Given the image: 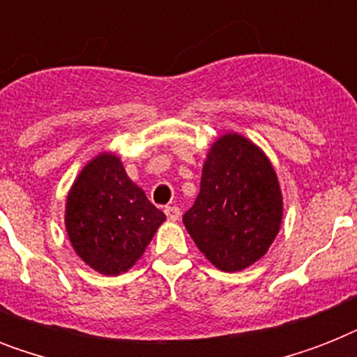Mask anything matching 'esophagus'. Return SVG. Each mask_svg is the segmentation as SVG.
Here are the masks:
<instances>
[{
  "instance_id": "34e87169",
  "label": "esophagus",
  "mask_w": 357,
  "mask_h": 357,
  "mask_svg": "<svg viewBox=\"0 0 357 357\" xmlns=\"http://www.w3.org/2000/svg\"><path fill=\"white\" fill-rule=\"evenodd\" d=\"M165 213H167L168 220H178L179 215H181V211H179L178 206H167L165 207Z\"/></svg>"
}]
</instances>
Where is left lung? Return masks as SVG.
Returning <instances> with one entry per match:
<instances>
[{"instance_id":"8db88e82","label":"left lung","mask_w":357,"mask_h":357,"mask_svg":"<svg viewBox=\"0 0 357 357\" xmlns=\"http://www.w3.org/2000/svg\"><path fill=\"white\" fill-rule=\"evenodd\" d=\"M282 211V192L268 159L250 140L229 133L209 150L200 195L183 224L213 265L235 272L266 254Z\"/></svg>"}]
</instances>
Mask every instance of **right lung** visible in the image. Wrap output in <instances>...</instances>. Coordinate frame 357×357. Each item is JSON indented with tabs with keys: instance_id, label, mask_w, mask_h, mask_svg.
<instances>
[{
	"instance_id": "1",
	"label": "right lung",
	"mask_w": 357,
	"mask_h": 357,
	"mask_svg": "<svg viewBox=\"0 0 357 357\" xmlns=\"http://www.w3.org/2000/svg\"><path fill=\"white\" fill-rule=\"evenodd\" d=\"M165 218L111 153L83 168L66 200L70 243L86 265L107 276L135 265Z\"/></svg>"
}]
</instances>
